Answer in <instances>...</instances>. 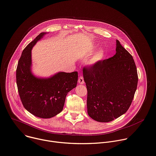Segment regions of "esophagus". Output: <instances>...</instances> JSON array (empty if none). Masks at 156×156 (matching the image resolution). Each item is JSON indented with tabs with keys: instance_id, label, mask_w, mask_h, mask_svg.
Segmentation results:
<instances>
[{
	"instance_id": "1",
	"label": "esophagus",
	"mask_w": 156,
	"mask_h": 156,
	"mask_svg": "<svg viewBox=\"0 0 156 156\" xmlns=\"http://www.w3.org/2000/svg\"><path fill=\"white\" fill-rule=\"evenodd\" d=\"M78 82H79V83H80V84H83V83H84V80H83V77H80L79 78Z\"/></svg>"
}]
</instances>
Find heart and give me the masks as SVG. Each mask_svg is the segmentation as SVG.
Wrapping results in <instances>:
<instances>
[{
	"mask_svg": "<svg viewBox=\"0 0 156 156\" xmlns=\"http://www.w3.org/2000/svg\"><path fill=\"white\" fill-rule=\"evenodd\" d=\"M105 55H106V52L103 49H100L98 50L90 59V64L92 65H94L101 61V60L104 59Z\"/></svg>",
	"mask_w": 156,
	"mask_h": 156,
	"instance_id": "obj_1",
	"label": "heart"
}]
</instances>
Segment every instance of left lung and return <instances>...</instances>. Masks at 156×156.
<instances>
[{
    "instance_id": "obj_1",
    "label": "left lung",
    "mask_w": 156,
    "mask_h": 156,
    "mask_svg": "<svg viewBox=\"0 0 156 156\" xmlns=\"http://www.w3.org/2000/svg\"><path fill=\"white\" fill-rule=\"evenodd\" d=\"M116 42L113 57L83 70L88 115L101 123L112 122L125 114L137 89L138 77L133 56L118 40Z\"/></svg>"
}]
</instances>
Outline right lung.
Masks as SVG:
<instances>
[{
  "mask_svg": "<svg viewBox=\"0 0 156 156\" xmlns=\"http://www.w3.org/2000/svg\"><path fill=\"white\" fill-rule=\"evenodd\" d=\"M48 33H41L23 49L16 71V85L23 107L41 118H50L62 112L67 93L76 87L78 80L77 72H58L48 77L33 73L31 49Z\"/></svg>",
  "mask_w": 156,
  "mask_h": 156,
  "instance_id": "1",
  "label": "right lung"
}]
</instances>
